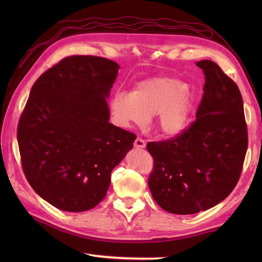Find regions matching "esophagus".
Listing matches in <instances>:
<instances>
[{
  "mask_svg": "<svg viewBox=\"0 0 262 262\" xmlns=\"http://www.w3.org/2000/svg\"><path fill=\"white\" fill-rule=\"evenodd\" d=\"M134 147L137 148V149H143V148H145V141L140 139V137H137V139H136L135 142H134Z\"/></svg>",
  "mask_w": 262,
  "mask_h": 262,
  "instance_id": "esophagus-1",
  "label": "esophagus"
}]
</instances>
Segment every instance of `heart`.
I'll use <instances>...</instances> for the list:
<instances>
[{"label":"heart","instance_id":"obj_1","mask_svg":"<svg viewBox=\"0 0 262 262\" xmlns=\"http://www.w3.org/2000/svg\"><path fill=\"white\" fill-rule=\"evenodd\" d=\"M110 108L118 126H144L155 115L157 133L177 136L188 126L193 97L181 79L158 76L140 82L133 92H117L111 99Z\"/></svg>","mask_w":262,"mask_h":262}]
</instances>
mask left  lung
Returning <instances> with one entry per match:
<instances>
[{
    "label": "left lung",
    "instance_id": "obj_1",
    "mask_svg": "<svg viewBox=\"0 0 262 262\" xmlns=\"http://www.w3.org/2000/svg\"><path fill=\"white\" fill-rule=\"evenodd\" d=\"M196 66L206 82L195 121L174 139L147 144L154 158L150 192L171 214H196L223 201L236 187L247 150L237 84L215 62Z\"/></svg>",
    "mask_w": 262,
    "mask_h": 262
}]
</instances>
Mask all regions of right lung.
<instances>
[{
  "label": "right lung",
  "mask_w": 262,
  "mask_h": 262,
  "mask_svg": "<svg viewBox=\"0 0 262 262\" xmlns=\"http://www.w3.org/2000/svg\"><path fill=\"white\" fill-rule=\"evenodd\" d=\"M120 69L91 55L62 59L31 89L17 140L31 187L57 209L85 211L105 198L135 134L108 122L106 98Z\"/></svg>",
  "instance_id": "right-lung-1"
}]
</instances>
